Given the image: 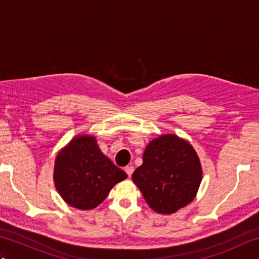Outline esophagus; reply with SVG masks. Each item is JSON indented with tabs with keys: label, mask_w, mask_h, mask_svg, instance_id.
<instances>
[{
	"label": "esophagus",
	"mask_w": 259,
	"mask_h": 259,
	"mask_svg": "<svg viewBox=\"0 0 259 259\" xmlns=\"http://www.w3.org/2000/svg\"><path fill=\"white\" fill-rule=\"evenodd\" d=\"M134 170H135V167H133V166H126L124 168V171L126 172V175L129 176V177H131V175L134 174Z\"/></svg>",
	"instance_id": "obj_1"
}]
</instances>
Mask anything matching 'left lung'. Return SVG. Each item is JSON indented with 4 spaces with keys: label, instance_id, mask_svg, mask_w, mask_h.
<instances>
[{
    "label": "left lung",
    "instance_id": "obj_1",
    "mask_svg": "<svg viewBox=\"0 0 259 259\" xmlns=\"http://www.w3.org/2000/svg\"><path fill=\"white\" fill-rule=\"evenodd\" d=\"M134 183L159 213H172L194 200L201 181L199 158L188 142L164 135L147 146Z\"/></svg>",
    "mask_w": 259,
    "mask_h": 259
}]
</instances>
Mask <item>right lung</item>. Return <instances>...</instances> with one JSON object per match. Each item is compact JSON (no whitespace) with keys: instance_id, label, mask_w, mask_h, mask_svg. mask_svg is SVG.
I'll list each match as a JSON object with an SVG mask.
<instances>
[{"instance_id":"right-lung-1","label":"right lung","mask_w":259,"mask_h":259,"mask_svg":"<svg viewBox=\"0 0 259 259\" xmlns=\"http://www.w3.org/2000/svg\"><path fill=\"white\" fill-rule=\"evenodd\" d=\"M126 178L99 149L95 137L79 136L59 152L53 179L65 202L90 210L106 199L112 187Z\"/></svg>"}]
</instances>
